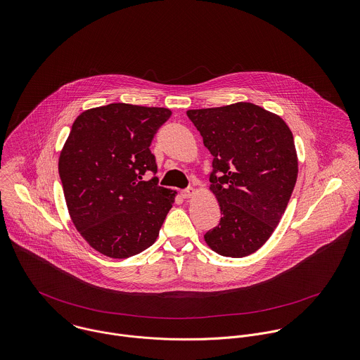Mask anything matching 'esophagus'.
I'll list each match as a JSON object with an SVG mask.
<instances>
[{
  "label": "esophagus",
  "instance_id": "obj_1",
  "mask_svg": "<svg viewBox=\"0 0 360 360\" xmlns=\"http://www.w3.org/2000/svg\"><path fill=\"white\" fill-rule=\"evenodd\" d=\"M195 192H196V191H195L193 188H188V189L182 191V193H181V195H182V198H184V199H189V198H192V196L195 195Z\"/></svg>",
  "mask_w": 360,
  "mask_h": 360
}]
</instances>
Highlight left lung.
<instances>
[{
	"mask_svg": "<svg viewBox=\"0 0 360 360\" xmlns=\"http://www.w3.org/2000/svg\"><path fill=\"white\" fill-rule=\"evenodd\" d=\"M186 114L213 155L210 191L222 216L205 240L221 256H249L269 240L295 188L292 132L281 117L252 103Z\"/></svg>",
	"mask_w": 360,
	"mask_h": 360,
	"instance_id": "8db88e82",
	"label": "left lung"
}]
</instances>
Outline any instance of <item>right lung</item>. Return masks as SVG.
Returning <instances> with one entry per match:
<instances>
[{"mask_svg": "<svg viewBox=\"0 0 360 360\" xmlns=\"http://www.w3.org/2000/svg\"><path fill=\"white\" fill-rule=\"evenodd\" d=\"M171 110L112 103L83 111L64 144L58 171L73 225L97 252L127 259L151 246L175 193L157 185L150 144Z\"/></svg>", "mask_w": 360, "mask_h": 360, "instance_id": "right-lung-1", "label": "right lung"}]
</instances>
